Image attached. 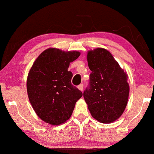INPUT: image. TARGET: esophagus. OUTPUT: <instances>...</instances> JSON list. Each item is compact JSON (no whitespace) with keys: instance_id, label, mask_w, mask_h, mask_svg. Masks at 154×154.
I'll list each match as a JSON object with an SVG mask.
<instances>
[{"instance_id":"1","label":"esophagus","mask_w":154,"mask_h":154,"mask_svg":"<svg viewBox=\"0 0 154 154\" xmlns=\"http://www.w3.org/2000/svg\"><path fill=\"white\" fill-rule=\"evenodd\" d=\"M77 88H78V89H79V90H81V91H82V92H83V84H80Z\"/></svg>"}]
</instances>
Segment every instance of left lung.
Returning <instances> with one entry per match:
<instances>
[{
    "label": "left lung",
    "mask_w": 154,
    "mask_h": 154,
    "mask_svg": "<svg viewBox=\"0 0 154 154\" xmlns=\"http://www.w3.org/2000/svg\"><path fill=\"white\" fill-rule=\"evenodd\" d=\"M90 87L83 92L94 118L103 124L117 120L126 107L130 92L128 75L112 54L104 48L88 52Z\"/></svg>",
    "instance_id": "1"
}]
</instances>
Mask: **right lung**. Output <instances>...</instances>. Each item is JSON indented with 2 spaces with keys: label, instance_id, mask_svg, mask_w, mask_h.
Masks as SVG:
<instances>
[{
  "label": "right lung",
  "instance_id": "right-lung-1",
  "mask_svg": "<svg viewBox=\"0 0 154 154\" xmlns=\"http://www.w3.org/2000/svg\"><path fill=\"white\" fill-rule=\"evenodd\" d=\"M77 51L57 48L43 51L28 72L27 93L36 115L46 123L56 126L71 118L83 94L71 84L70 63L79 58Z\"/></svg>",
  "mask_w": 154,
  "mask_h": 154
}]
</instances>
